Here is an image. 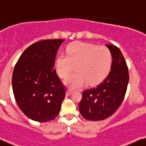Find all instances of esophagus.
Wrapping results in <instances>:
<instances>
[{"mask_svg":"<svg viewBox=\"0 0 146 146\" xmlns=\"http://www.w3.org/2000/svg\"><path fill=\"white\" fill-rule=\"evenodd\" d=\"M72 94V92L70 91V90H67L66 92V96H69V95H71Z\"/></svg>","mask_w":146,"mask_h":146,"instance_id":"obj_1","label":"esophagus"}]
</instances>
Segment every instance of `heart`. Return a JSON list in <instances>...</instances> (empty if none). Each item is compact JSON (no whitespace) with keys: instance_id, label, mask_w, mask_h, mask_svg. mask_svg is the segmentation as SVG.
<instances>
[{"instance_id":"heart-1","label":"heart","mask_w":146,"mask_h":146,"mask_svg":"<svg viewBox=\"0 0 146 146\" xmlns=\"http://www.w3.org/2000/svg\"><path fill=\"white\" fill-rule=\"evenodd\" d=\"M112 62V55L105 46L84 42H75L68 46L66 55L60 54L56 60L58 75L62 79L69 77L75 69L77 72L65 81L69 90H75L87 82H100L108 74Z\"/></svg>"}]
</instances>
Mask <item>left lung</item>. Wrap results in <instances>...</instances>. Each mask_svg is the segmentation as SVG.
Wrapping results in <instances>:
<instances>
[{
	"label": "left lung",
	"mask_w": 146,
	"mask_h": 146,
	"mask_svg": "<svg viewBox=\"0 0 146 146\" xmlns=\"http://www.w3.org/2000/svg\"><path fill=\"white\" fill-rule=\"evenodd\" d=\"M106 46L112 57L110 72L96 87L83 91L79 105L82 117L89 120H105L112 115L121 105L127 90L129 73L124 56L115 46Z\"/></svg>",
	"instance_id": "1"
}]
</instances>
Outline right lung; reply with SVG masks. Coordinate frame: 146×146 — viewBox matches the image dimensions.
<instances>
[{
	"label": "right lung",
	"mask_w": 146,
	"mask_h": 146,
	"mask_svg": "<svg viewBox=\"0 0 146 146\" xmlns=\"http://www.w3.org/2000/svg\"><path fill=\"white\" fill-rule=\"evenodd\" d=\"M63 39L34 43L19 57L12 76L18 106L37 122L50 121L59 115L65 88L54 70L55 58Z\"/></svg>",
	"instance_id": "add662e5"
}]
</instances>
